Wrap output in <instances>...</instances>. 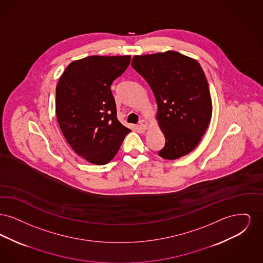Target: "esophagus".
Segmentation results:
<instances>
[{"instance_id":"34e87169","label":"esophagus","mask_w":263,"mask_h":263,"mask_svg":"<svg viewBox=\"0 0 263 263\" xmlns=\"http://www.w3.org/2000/svg\"><path fill=\"white\" fill-rule=\"evenodd\" d=\"M139 125H140V127H141L142 129L146 130L147 127H148V122H147L145 119H141V120L139 121Z\"/></svg>"}]
</instances>
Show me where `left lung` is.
<instances>
[{"instance_id": "8db88e82", "label": "left lung", "mask_w": 263, "mask_h": 263, "mask_svg": "<svg viewBox=\"0 0 263 263\" xmlns=\"http://www.w3.org/2000/svg\"><path fill=\"white\" fill-rule=\"evenodd\" d=\"M132 67L149 84L165 138L159 156L175 160L200 142L212 116L209 85L200 64L175 51L134 56Z\"/></svg>"}]
</instances>
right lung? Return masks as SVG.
<instances>
[{
  "instance_id": "right-lung-1",
  "label": "right lung",
  "mask_w": 263,
  "mask_h": 263,
  "mask_svg": "<svg viewBox=\"0 0 263 263\" xmlns=\"http://www.w3.org/2000/svg\"><path fill=\"white\" fill-rule=\"evenodd\" d=\"M126 56H88L69 64L56 88V115L71 148L88 163H109L131 131L116 116L111 84L130 64Z\"/></svg>"
}]
</instances>
